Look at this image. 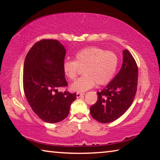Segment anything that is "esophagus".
Here are the masks:
<instances>
[{
	"mask_svg": "<svg viewBox=\"0 0 160 160\" xmlns=\"http://www.w3.org/2000/svg\"><path fill=\"white\" fill-rule=\"evenodd\" d=\"M83 95H85V93H80V92H78V93L76 94L77 98H80V97H82Z\"/></svg>",
	"mask_w": 160,
	"mask_h": 160,
	"instance_id": "esophagus-1",
	"label": "esophagus"
}]
</instances>
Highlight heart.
Here are the masks:
<instances>
[{"instance_id":"obj_1","label":"heart","mask_w":160,"mask_h":160,"mask_svg":"<svg viewBox=\"0 0 160 160\" xmlns=\"http://www.w3.org/2000/svg\"><path fill=\"white\" fill-rule=\"evenodd\" d=\"M118 59L113 51L90 47L81 49L75 55V61H65L63 63L64 75L69 80H74L79 68H83L82 77L70 85V90L84 92L95 85L109 83L114 77Z\"/></svg>"}]
</instances>
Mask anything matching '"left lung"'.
Here are the masks:
<instances>
[{"instance_id":"1","label":"left lung","mask_w":160,"mask_h":160,"mask_svg":"<svg viewBox=\"0 0 160 160\" xmlns=\"http://www.w3.org/2000/svg\"><path fill=\"white\" fill-rule=\"evenodd\" d=\"M123 64L118 74L100 92L90 107V113L100 123H110L120 118L131 106L138 85V70L131 53L123 51Z\"/></svg>"}]
</instances>
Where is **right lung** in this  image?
I'll return each instance as SVG.
<instances>
[{
    "label": "right lung",
    "mask_w": 160,
    "mask_h": 160,
    "mask_svg": "<svg viewBox=\"0 0 160 160\" xmlns=\"http://www.w3.org/2000/svg\"><path fill=\"white\" fill-rule=\"evenodd\" d=\"M66 51L58 40L43 39L33 45L23 68L24 92L32 109L49 123L66 118L76 93L58 92L68 83L63 70Z\"/></svg>",
    "instance_id": "obj_1"
}]
</instances>
